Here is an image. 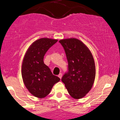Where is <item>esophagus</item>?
Returning <instances> with one entry per match:
<instances>
[{
    "mask_svg": "<svg viewBox=\"0 0 120 120\" xmlns=\"http://www.w3.org/2000/svg\"><path fill=\"white\" fill-rule=\"evenodd\" d=\"M58 77H59V78H60V79H61V77H62V74H61V73H60V74H59V75H58Z\"/></svg>",
    "mask_w": 120,
    "mask_h": 120,
    "instance_id": "obj_1",
    "label": "esophagus"
}]
</instances>
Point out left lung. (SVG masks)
Here are the masks:
<instances>
[{"instance_id": "8db88e82", "label": "left lung", "mask_w": 120, "mask_h": 120, "mask_svg": "<svg viewBox=\"0 0 120 120\" xmlns=\"http://www.w3.org/2000/svg\"><path fill=\"white\" fill-rule=\"evenodd\" d=\"M59 42L64 48L68 63V71L61 81L71 97L81 99L90 91L95 81L94 57L89 48L78 39H63Z\"/></svg>"}]
</instances>
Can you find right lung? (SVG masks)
Instances as JSON below:
<instances>
[{"mask_svg":"<svg viewBox=\"0 0 120 120\" xmlns=\"http://www.w3.org/2000/svg\"><path fill=\"white\" fill-rule=\"evenodd\" d=\"M57 39L42 38L34 42L26 50L21 66V75L26 89L33 96L43 98L50 94L60 79L44 64L43 57Z\"/></svg>","mask_w":120,"mask_h":120,"instance_id":"right-lung-1","label":"right lung"}]
</instances>
